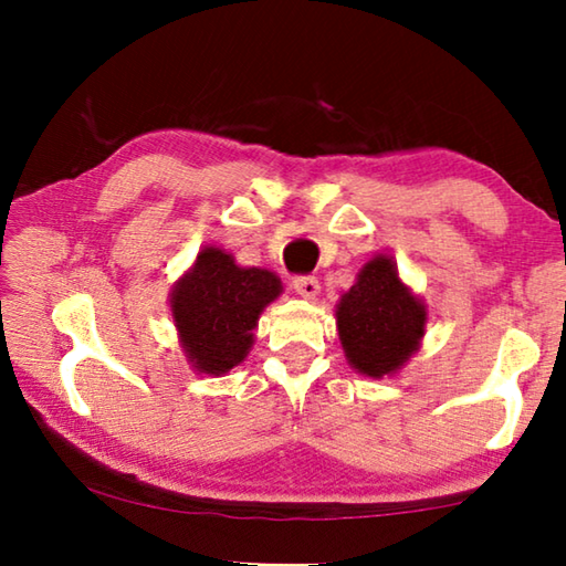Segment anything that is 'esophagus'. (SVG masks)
Returning a JSON list of instances; mask_svg holds the SVG:
<instances>
[{"label":"esophagus","instance_id":"esophagus-1","mask_svg":"<svg viewBox=\"0 0 566 566\" xmlns=\"http://www.w3.org/2000/svg\"><path fill=\"white\" fill-rule=\"evenodd\" d=\"M294 292L304 296V300H314L319 294V280L317 276H294L292 280Z\"/></svg>","mask_w":566,"mask_h":566}]
</instances>
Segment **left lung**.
I'll list each match as a JSON object with an SVG mask.
<instances>
[{
  "instance_id": "1",
  "label": "left lung",
  "mask_w": 566,
  "mask_h": 566,
  "mask_svg": "<svg viewBox=\"0 0 566 566\" xmlns=\"http://www.w3.org/2000/svg\"><path fill=\"white\" fill-rule=\"evenodd\" d=\"M427 310L399 280L391 256L377 254L337 304L339 342L359 375H397L424 337Z\"/></svg>"
}]
</instances>
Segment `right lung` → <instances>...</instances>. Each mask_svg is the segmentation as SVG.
I'll return each mask as SVG.
<instances>
[{
  "mask_svg": "<svg viewBox=\"0 0 566 566\" xmlns=\"http://www.w3.org/2000/svg\"><path fill=\"white\" fill-rule=\"evenodd\" d=\"M282 294L280 276L239 266L219 247H205L171 290V317L187 361L202 375H224L252 349L262 310Z\"/></svg>",
  "mask_w": 566,
  "mask_h": 566,
  "instance_id": "right-lung-1",
  "label": "right lung"
}]
</instances>
